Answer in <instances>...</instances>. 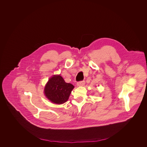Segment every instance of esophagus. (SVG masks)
Listing matches in <instances>:
<instances>
[{"label":"esophagus","mask_w":147,"mask_h":147,"mask_svg":"<svg viewBox=\"0 0 147 147\" xmlns=\"http://www.w3.org/2000/svg\"><path fill=\"white\" fill-rule=\"evenodd\" d=\"M85 84V81H81V82H79L77 83V86H83Z\"/></svg>","instance_id":"34e87169"}]
</instances>
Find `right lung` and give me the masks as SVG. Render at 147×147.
Here are the masks:
<instances>
[{
  "instance_id": "add662e5",
  "label": "right lung",
  "mask_w": 147,
  "mask_h": 147,
  "mask_svg": "<svg viewBox=\"0 0 147 147\" xmlns=\"http://www.w3.org/2000/svg\"><path fill=\"white\" fill-rule=\"evenodd\" d=\"M74 88L72 84L65 83L61 75H54L46 84L44 93L52 102L62 104L67 101Z\"/></svg>"
}]
</instances>
